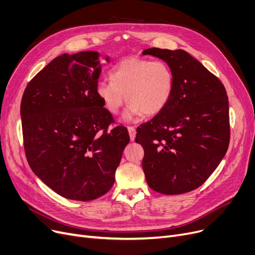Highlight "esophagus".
<instances>
[{
    "instance_id": "esophagus-1",
    "label": "esophagus",
    "mask_w": 255,
    "mask_h": 255,
    "mask_svg": "<svg viewBox=\"0 0 255 255\" xmlns=\"http://www.w3.org/2000/svg\"><path fill=\"white\" fill-rule=\"evenodd\" d=\"M128 129V132H129V136H130V140L133 141L135 139V135H136V131H135V128L132 127V126H128L127 127Z\"/></svg>"
}]
</instances>
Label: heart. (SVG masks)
<instances>
[{
  "mask_svg": "<svg viewBox=\"0 0 255 255\" xmlns=\"http://www.w3.org/2000/svg\"><path fill=\"white\" fill-rule=\"evenodd\" d=\"M111 82L101 80L96 95L104 109L117 115L126 101L123 119L131 121L142 114L153 117L168 104L175 87V76L167 63L137 57L123 59L110 71Z\"/></svg>",
  "mask_w": 255,
  "mask_h": 255,
  "instance_id": "obj_1",
  "label": "heart"
}]
</instances>
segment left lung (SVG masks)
Returning <instances> with one entry per match:
<instances>
[{"mask_svg":"<svg viewBox=\"0 0 255 255\" xmlns=\"http://www.w3.org/2000/svg\"><path fill=\"white\" fill-rule=\"evenodd\" d=\"M175 76L165 109L137 128L142 169L153 190L167 195L192 191L217 168L230 143L229 99L224 86L188 52L148 48Z\"/></svg>","mask_w":255,"mask_h":255,"instance_id":"8db88e82","label":"left lung"}]
</instances>
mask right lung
I'll return each mask as SVG.
<instances>
[{"mask_svg":"<svg viewBox=\"0 0 255 255\" xmlns=\"http://www.w3.org/2000/svg\"><path fill=\"white\" fill-rule=\"evenodd\" d=\"M99 57L80 51L53 59L26 86L20 104L30 167L56 193L80 202L111 190L130 140L125 127L107 130L114 119L96 95Z\"/></svg>","mask_w":255,"mask_h":255,"instance_id":"add662e5","label":"right lung"}]
</instances>
